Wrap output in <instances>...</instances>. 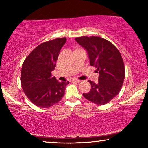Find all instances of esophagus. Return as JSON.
<instances>
[{
  "mask_svg": "<svg viewBox=\"0 0 148 148\" xmlns=\"http://www.w3.org/2000/svg\"><path fill=\"white\" fill-rule=\"evenodd\" d=\"M72 82H77V83H79L82 82V81L79 80V79H73L71 80Z\"/></svg>",
  "mask_w": 148,
  "mask_h": 148,
  "instance_id": "1",
  "label": "esophagus"
}]
</instances>
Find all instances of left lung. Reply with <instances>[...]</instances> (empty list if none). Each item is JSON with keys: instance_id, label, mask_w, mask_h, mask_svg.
Masks as SVG:
<instances>
[{"instance_id": "8db88e82", "label": "left lung", "mask_w": 148, "mask_h": 148, "mask_svg": "<svg viewBox=\"0 0 148 148\" xmlns=\"http://www.w3.org/2000/svg\"><path fill=\"white\" fill-rule=\"evenodd\" d=\"M75 40L87 50L90 65L99 73L98 82L88 81L91 90L83 96L96 104H106L118 95L124 82L125 70L120 52L114 44L100 37L82 36Z\"/></svg>"}]
</instances>
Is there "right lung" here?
Returning a JSON list of instances; mask_svg holds the SVG:
<instances>
[{
	"label": "right lung",
	"mask_w": 148,
	"mask_h": 148,
	"mask_svg": "<svg viewBox=\"0 0 148 148\" xmlns=\"http://www.w3.org/2000/svg\"><path fill=\"white\" fill-rule=\"evenodd\" d=\"M66 38H56L38 46L22 65L21 84L24 93L36 106L48 108L61 100L69 82H59L51 72L56 67Z\"/></svg>",
	"instance_id": "1"
}]
</instances>
